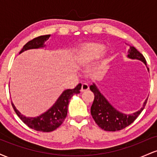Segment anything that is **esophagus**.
Masks as SVG:
<instances>
[{
  "instance_id": "esophagus-1",
  "label": "esophagus",
  "mask_w": 157,
  "mask_h": 157,
  "mask_svg": "<svg viewBox=\"0 0 157 157\" xmlns=\"http://www.w3.org/2000/svg\"><path fill=\"white\" fill-rule=\"evenodd\" d=\"M89 89V85H88L87 83H83L82 85V87H81V92H85V91H88Z\"/></svg>"
}]
</instances>
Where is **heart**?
Segmentation results:
<instances>
[{"label": "heart", "instance_id": "b5f03b06", "mask_svg": "<svg viewBox=\"0 0 157 157\" xmlns=\"http://www.w3.org/2000/svg\"><path fill=\"white\" fill-rule=\"evenodd\" d=\"M104 50V46L98 43H85L80 45L73 54V61L77 66L89 64L97 58Z\"/></svg>", "mask_w": 157, "mask_h": 157}]
</instances>
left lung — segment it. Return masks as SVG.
I'll return each instance as SVG.
<instances>
[{"mask_svg":"<svg viewBox=\"0 0 157 157\" xmlns=\"http://www.w3.org/2000/svg\"><path fill=\"white\" fill-rule=\"evenodd\" d=\"M127 57L132 60L142 61L147 67L146 60L144 56L134 46L129 45ZM147 68L149 71V68L147 67ZM90 90L94 94V99L91 107V116L99 127L107 131H120L131 125L143 111L147 100V98L139 111L130 114H126L115 109L100 92L95 83L90 86Z\"/></svg>","mask_w":157,"mask_h":157,"instance_id":"left-lung-1","label":"left lung"}]
</instances>
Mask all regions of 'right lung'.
<instances>
[{
	"label": "right lung",
	"mask_w": 157,
	"mask_h": 157,
	"mask_svg": "<svg viewBox=\"0 0 157 157\" xmlns=\"http://www.w3.org/2000/svg\"><path fill=\"white\" fill-rule=\"evenodd\" d=\"M50 36L51 35L39 36L29 41L23 46L19 54H21L26 50L46 47L45 42L49 38ZM81 86H82L81 83H79L75 89L65 90L49 109L35 117H27L24 115L21 114V113L16 109L15 105L12 102V107L20 119L31 128L42 132L53 131L57 129L64 121L65 118L67 116L68 105L70 99L74 94H77L80 93Z\"/></svg>",
	"instance_id": "add662e5"
}]
</instances>
